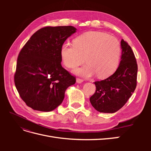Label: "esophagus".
<instances>
[{"label":"esophagus","instance_id":"1","mask_svg":"<svg viewBox=\"0 0 151 151\" xmlns=\"http://www.w3.org/2000/svg\"><path fill=\"white\" fill-rule=\"evenodd\" d=\"M84 81L83 80V79H79V78H77V79H76V82L78 84H81V83H83Z\"/></svg>","mask_w":151,"mask_h":151}]
</instances>
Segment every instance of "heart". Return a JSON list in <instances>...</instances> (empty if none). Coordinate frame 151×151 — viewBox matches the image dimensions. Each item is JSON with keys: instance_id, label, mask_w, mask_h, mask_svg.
<instances>
[{"instance_id": "1", "label": "heart", "mask_w": 151, "mask_h": 151, "mask_svg": "<svg viewBox=\"0 0 151 151\" xmlns=\"http://www.w3.org/2000/svg\"><path fill=\"white\" fill-rule=\"evenodd\" d=\"M74 44L64 43L60 48V57L65 67L74 68V74L84 77L97 74L106 78L115 72L120 63L121 45L116 38L99 31H89L77 36Z\"/></svg>"}]
</instances>
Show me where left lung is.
Wrapping results in <instances>:
<instances>
[{"label":"left lung","mask_w":151,"mask_h":151,"mask_svg":"<svg viewBox=\"0 0 151 151\" xmlns=\"http://www.w3.org/2000/svg\"><path fill=\"white\" fill-rule=\"evenodd\" d=\"M121 48V61L115 72L106 79L94 83L96 89L89 100L101 113H113L119 110L136 88L138 68L134 53L123 39Z\"/></svg>","instance_id":"left-lung-1"}]
</instances>
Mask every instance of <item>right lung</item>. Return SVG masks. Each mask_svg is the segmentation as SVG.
I'll list each match as a JSON object with an SVG mask.
<instances>
[{
  "instance_id": "1",
  "label": "right lung",
  "mask_w": 151,
  "mask_h": 151,
  "mask_svg": "<svg viewBox=\"0 0 151 151\" xmlns=\"http://www.w3.org/2000/svg\"><path fill=\"white\" fill-rule=\"evenodd\" d=\"M74 26H47L38 30L17 57L16 88L21 99L35 110L51 111L60 105L75 77L61 65L60 48L75 33Z\"/></svg>"
}]
</instances>
